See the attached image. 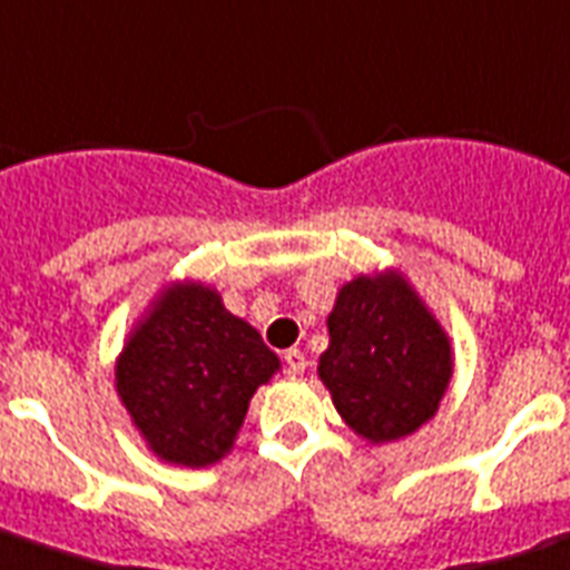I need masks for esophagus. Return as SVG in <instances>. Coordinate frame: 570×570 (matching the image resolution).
<instances>
[{
  "instance_id": "34e87169",
  "label": "esophagus",
  "mask_w": 570,
  "mask_h": 570,
  "mask_svg": "<svg viewBox=\"0 0 570 570\" xmlns=\"http://www.w3.org/2000/svg\"><path fill=\"white\" fill-rule=\"evenodd\" d=\"M284 362H286V371L293 373V376L304 373V367H307V358H304L302 350H286Z\"/></svg>"
}]
</instances>
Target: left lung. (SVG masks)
<instances>
[{
    "instance_id": "left-lung-1",
    "label": "left lung",
    "mask_w": 570,
    "mask_h": 570,
    "mask_svg": "<svg viewBox=\"0 0 570 570\" xmlns=\"http://www.w3.org/2000/svg\"><path fill=\"white\" fill-rule=\"evenodd\" d=\"M316 371L341 419L380 445L410 436L436 415L454 358L449 334L410 281L382 272L341 286Z\"/></svg>"
}]
</instances>
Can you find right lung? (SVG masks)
I'll use <instances>...</instances> for the list:
<instances>
[{"instance_id":"add662e5","label":"right lung","mask_w":570,"mask_h":570,"mask_svg":"<svg viewBox=\"0 0 570 570\" xmlns=\"http://www.w3.org/2000/svg\"><path fill=\"white\" fill-rule=\"evenodd\" d=\"M281 362L259 332L206 284L167 286L125 341L116 391L155 458L212 466L224 458L247 403Z\"/></svg>"}]
</instances>
